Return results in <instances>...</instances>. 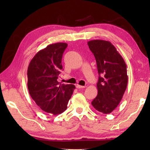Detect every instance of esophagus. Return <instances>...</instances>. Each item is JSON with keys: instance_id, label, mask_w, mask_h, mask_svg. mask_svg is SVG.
Returning <instances> with one entry per match:
<instances>
[{"instance_id": "1", "label": "esophagus", "mask_w": 150, "mask_h": 150, "mask_svg": "<svg viewBox=\"0 0 150 150\" xmlns=\"http://www.w3.org/2000/svg\"><path fill=\"white\" fill-rule=\"evenodd\" d=\"M76 87H77V88H85V86H81V85H76Z\"/></svg>"}]
</instances>
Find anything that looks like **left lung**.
<instances>
[{"mask_svg": "<svg viewBox=\"0 0 150 150\" xmlns=\"http://www.w3.org/2000/svg\"><path fill=\"white\" fill-rule=\"evenodd\" d=\"M95 57L98 73V95L92 101L96 110L109 114L117 107L128 84L126 63L110 42L95 40L88 42Z\"/></svg>", "mask_w": 150, "mask_h": 150, "instance_id": "left-lung-1", "label": "left lung"}]
</instances>
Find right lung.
Segmentation results:
<instances>
[{
	"label": "right lung",
	"mask_w": 150,
	"mask_h": 150,
	"mask_svg": "<svg viewBox=\"0 0 150 150\" xmlns=\"http://www.w3.org/2000/svg\"><path fill=\"white\" fill-rule=\"evenodd\" d=\"M67 44L56 43L39 51L28 68V88L42 110L59 115L67 108L75 85L62 84L57 79L63 69L62 56Z\"/></svg>",
	"instance_id": "add662e5"
}]
</instances>
